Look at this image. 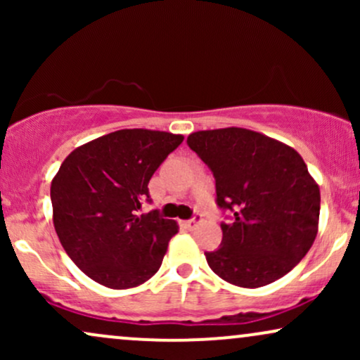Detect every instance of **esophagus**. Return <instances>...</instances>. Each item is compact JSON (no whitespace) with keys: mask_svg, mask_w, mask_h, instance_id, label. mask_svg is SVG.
Listing matches in <instances>:
<instances>
[{"mask_svg":"<svg viewBox=\"0 0 360 360\" xmlns=\"http://www.w3.org/2000/svg\"><path fill=\"white\" fill-rule=\"evenodd\" d=\"M201 221V214H196V217L194 218H191V220H188V221H184V225L188 226L189 230H194L198 226V223Z\"/></svg>","mask_w":360,"mask_h":360,"instance_id":"34e87169","label":"esophagus"}]
</instances>
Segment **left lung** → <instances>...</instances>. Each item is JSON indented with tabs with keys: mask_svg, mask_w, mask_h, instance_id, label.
Listing matches in <instances>:
<instances>
[{
	"mask_svg": "<svg viewBox=\"0 0 360 360\" xmlns=\"http://www.w3.org/2000/svg\"><path fill=\"white\" fill-rule=\"evenodd\" d=\"M188 146L212 169L217 203L233 213L221 245L205 252L226 283L260 288L286 276L311 249L320 188L292 147L247 128L200 130Z\"/></svg>",
	"mask_w": 360,
	"mask_h": 360,
	"instance_id": "1",
	"label": "left lung"
}]
</instances>
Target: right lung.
I'll return each instance as SVG.
<instances>
[{"label":"right lung","instance_id":"right-lung-1","mask_svg":"<svg viewBox=\"0 0 360 360\" xmlns=\"http://www.w3.org/2000/svg\"><path fill=\"white\" fill-rule=\"evenodd\" d=\"M171 131L125 128L74 148L51 184L57 237L79 269L103 286L128 289L159 271L174 220L139 214L148 181L183 142Z\"/></svg>","mask_w":360,"mask_h":360}]
</instances>
